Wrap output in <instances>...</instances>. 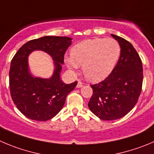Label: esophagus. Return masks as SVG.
I'll list each match as a JSON object with an SVG mask.
<instances>
[{
    "label": "esophagus",
    "instance_id": "1",
    "mask_svg": "<svg viewBox=\"0 0 154 154\" xmlns=\"http://www.w3.org/2000/svg\"><path fill=\"white\" fill-rule=\"evenodd\" d=\"M83 87V83H82L80 80H78V83H77V88H80V87Z\"/></svg>",
    "mask_w": 154,
    "mask_h": 154
}]
</instances>
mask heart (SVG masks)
Instances as JSON below:
<instances>
[{
  "label": "heart",
  "mask_w": 154,
  "mask_h": 154,
  "mask_svg": "<svg viewBox=\"0 0 154 154\" xmlns=\"http://www.w3.org/2000/svg\"><path fill=\"white\" fill-rule=\"evenodd\" d=\"M120 54V45L115 38L88 39L75 45L70 50V57L65 58V62L71 69L83 65L86 78L96 82L109 76Z\"/></svg>",
  "instance_id": "obj_1"
}]
</instances>
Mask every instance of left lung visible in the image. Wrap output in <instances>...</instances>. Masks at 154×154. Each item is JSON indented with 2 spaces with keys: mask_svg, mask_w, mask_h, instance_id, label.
<instances>
[{
  "mask_svg": "<svg viewBox=\"0 0 154 154\" xmlns=\"http://www.w3.org/2000/svg\"><path fill=\"white\" fill-rule=\"evenodd\" d=\"M121 46L119 61L111 74L92 84L90 111L102 120L119 119L127 115L138 100L143 84V66L138 53L128 41L112 34Z\"/></svg>",
  "mask_w": 154,
  "mask_h": 154,
  "instance_id": "left-lung-1",
  "label": "left lung"
}]
</instances>
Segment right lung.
<instances>
[{
  "label": "right lung",
  "mask_w": 154,
  "mask_h": 154,
  "mask_svg": "<svg viewBox=\"0 0 154 154\" xmlns=\"http://www.w3.org/2000/svg\"><path fill=\"white\" fill-rule=\"evenodd\" d=\"M71 38L44 36L27 42L13 57L9 71L11 97L22 114L32 120L45 122L61 110L66 97L77 81L65 84L60 79L61 64ZM42 50L53 57L56 69L49 79L33 78L28 72V56L32 51Z\"/></svg>",
  "instance_id": "obj_1"
}]
</instances>
